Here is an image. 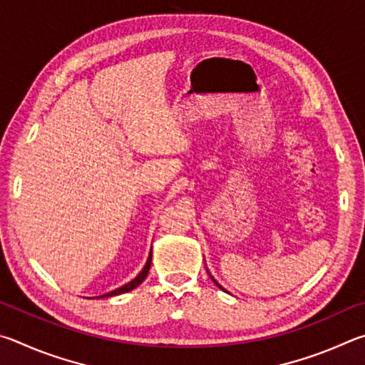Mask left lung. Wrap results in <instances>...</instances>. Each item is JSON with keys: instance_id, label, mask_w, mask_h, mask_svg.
<instances>
[{"instance_id": "left-lung-1", "label": "left lung", "mask_w": 365, "mask_h": 365, "mask_svg": "<svg viewBox=\"0 0 365 365\" xmlns=\"http://www.w3.org/2000/svg\"><path fill=\"white\" fill-rule=\"evenodd\" d=\"M210 277H212V274H210ZM212 279H213V277H212ZM213 282H215V284H216V285H218V287H220V289H221V290H225V289H222V287H221V285H220V284H218V282H216V280H215V279H213Z\"/></svg>"}]
</instances>
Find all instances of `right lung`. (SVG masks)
<instances>
[{
	"mask_svg": "<svg viewBox=\"0 0 365 365\" xmlns=\"http://www.w3.org/2000/svg\"><path fill=\"white\" fill-rule=\"evenodd\" d=\"M150 263H152V252L149 255V258H147V263L144 266V269L139 272V276L136 279H133L131 282H128L126 285L120 287V289L113 290V292H108L106 293V295H101V297H96V298H107V297H115V295H121V293H126V292H131L133 289H136V287L143 282V280L147 277V274H149V269H150Z\"/></svg>",
	"mask_w": 365,
	"mask_h": 365,
	"instance_id": "1",
	"label": "right lung"
}]
</instances>
